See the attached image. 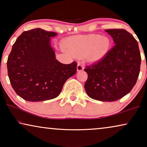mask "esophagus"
<instances>
[{
  "mask_svg": "<svg viewBox=\"0 0 147 147\" xmlns=\"http://www.w3.org/2000/svg\"><path fill=\"white\" fill-rule=\"evenodd\" d=\"M84 64L82 63H78V66H77V70L78 71H82V70H83L84 69Z\"/></svg>",
  "mask_w": 147,
  "mask_h": 147,
  "instance_id": "esophagus-1",
  "label": "esophagus"
}]
</instances>
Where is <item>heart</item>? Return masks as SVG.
Returning a JSON list of instances; mask_svg holds the SVG:
<instances>
[{"instance_id":"b5f03b06","label":"heart","mask_w":147,"mask_h":147,"mask_svg":"<svg viewBox=\"0 0 147 147\" xmlns=\"http://www.w3.org/2000/svg\"><path fill=\"white\" fill-rule=\"evenodd\" d=\"M110 46V41L107 37L100 35L80 36L69 40L66 43L67 51L76 55L86 53L92 59H98L107 53Z\"/></svg>"}]
</instances>
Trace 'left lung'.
I'll return each mask as SVG.
<instances>
[{
    "label": "left lung",
    "mask_w": 147,
    "mask_h": 147,
    "mask_svg": "<svg viewBox=\"0 0 147 147\" xmlns=\"http://www.w3.org/2000/svg\"><path fill=\"white\" fill-rule=\"evenodd\" d=\"M115 45L99 61L86 66L84 88L89 97L113 102L124 97L136 84L141 57L138 42L123 29H106Z\"/></svg>",
    "instance_id": "obj_1"
}]
</instances>
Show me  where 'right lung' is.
<instances>
[{
	"label": "right lung",
	"instance_id": "right-lung-1",
	"mask_svg": "<svg viewBox=\"0 0 147 147\" xmlns=\"http://www.w3.org/2000/svg\"><path fill=\"white\" fill-rule=\"evenodd\" d=\"M57 33L37 28L24 31L16 40L7 60L11 86L20 97L29 102L53 99L77 71V63L55 59L50 38Z\"/></svg>",
	"mask_w": 147,
	"mask_h": 147
}]
</instances>
